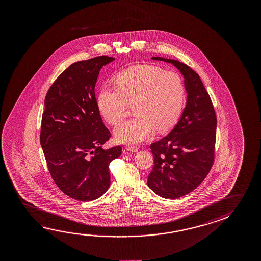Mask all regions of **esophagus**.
<instances>
[{
	"instance_id": "esophagus-1",
	"label": "esophagus",
	"mask_w": 261,
	"mask_h": 261,
	"mask_svg": "<svg viewBox=\"0 0 261 261\" xmlns=\"http://www.w3.org/2000/svg\"><path fill=\"white\" fill-rule=\"evenodd\" d=\"M126 148L130 152H137V150H138V147H137V145H127Z\"/></svg>"
}]
</instances>
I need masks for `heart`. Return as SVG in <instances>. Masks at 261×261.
Listing matches in <instances>:
<instances>
[{
    "instance_id": "heart-1",
    "label": "heart",
    "mask_w": 261,
    "mask_h": 261,
    "mask_svg": "<svg viewBox=\"0 0 261 261\" xmlns=\"http://www.w3.org/2000/svg\"><path fill=\"white\" fill-rule=\"evenodd\" d=\"M116 86H103L97 105L103 118L113 125L126 116L134 103L137 116L116 129L119 142L137 144L149 138L154 129L166 132L179 118L184 103L185 86L175 72L151 64H137L123 69L116 75Z\"/></svg>"
}]
</instances>
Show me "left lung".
Listing matches in <instances>:
<instances>
[{
  "instance_id": "1",
  "label": "left lung",
  "mask_w": 261,
  "mask_h": 261,
  "mask_svg": "<svg viewBox=\"0 0 261 261\" xmlns=\"http://www.w3.org/2000/svg\"><path fill=\"white\" fill-rule=\"evenodd\" d=\"M175 65L184 75L187 106L175 128L150 145L154 166L147 185L155 194L175 199L193 191L213 166L217 116L200 77L178 61L153 57Z\"/></svg>"
}]
</instances>
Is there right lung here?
Masks as SVG:
<instances>
[{
    "mask_svg": "<svg viewBox=\"0 0 261 261\" xmlns=\"http://www.w3.org/2000/svg\"><path fill=\"white\" fill-rule=\"evenodd\" d=\"M107 56L80 61L65 69L44 99L40 143L51 178L75 200L101 197L110 186L109 164L121 155L116 145L105 150L111 137L100 116L94 86Z\"/></svg>",
    "mask_w": 261,
    "mask_h": 261,
    "instance_id": "add662e5",
    "label": "right lung"
}]
</instances>
